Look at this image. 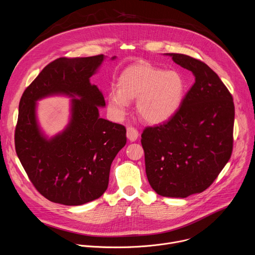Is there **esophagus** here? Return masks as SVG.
Wrapping results in <instances>:
<instances>
[{
    "mask_svg": "<svg viewBox=\"0 0 255 255\" xmlns=\"http://www.w3.org/2000/svg\"><path fill=\"white\" fill-rule=\"evenodd\" d=\"M139 136V133H138V130L132 126H129L127 127V138L130 140V141H135Z\"/></svg>",
    "mask_w": 255,
    "mask_h": 255,
    "instance_id": "esophagus-1",
    "label": "esophagus"
}]
</instances>
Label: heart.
<instances>
[{
    "label": "heart",
    "instance_id": "heart-1",
    "mask_svg": "<svg viewBox=\"0 0 255 255\" xmlns=\"http://www.w3.org/2000/svg\"><path fill=\"white\" fill-rule=\"evenodd\" d=\"M118 91L108 95L109 112L122 119L131 100L137 99V113L145 122L159 124L169 120L178 110L185 94V82L173 70L149 63H137L124 69L117 81Z\"/></svg>",
    "mask_w": 255,
    "mask_h": 255
}]
</instances>
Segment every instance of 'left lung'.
<instances>
[{"label":"left lung","instance_id":"obj_1","mask_svg":"<svg viewBox=\"0 0 255 255\" xmlns=\"http://www.w3.org/2000/svg\"><path fill=\"white\" fill-rule=\"evenodd\" d=\"M168 55L193 72L195 84L169 120L143 130L141 144L151 188L162 197L187 198L207 190L230 159L235 109L232 95L205 62Z\"/></svg>","mask_w":255,"mask_h":255}]
</instances>
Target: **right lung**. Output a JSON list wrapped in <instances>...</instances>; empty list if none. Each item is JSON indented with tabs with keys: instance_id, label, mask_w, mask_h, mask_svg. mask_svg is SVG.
I'll return each mask as SVG.
<instances>
[{
	"instance_id": "1",
	"label": "right lung",
	"mask_w": 255,
	"mask_h": 255,
	"mask_svg": "<svg viewBox=\"0 0 255 255\" xmlns=\"http://www.w3.org/2000/svg\"><path fill=\"white\" fill-rule=\"evenodd\" d=\"M103 59V54L59 57L40 71L21 97L16 153L35 189L53 203L79 206L100 198L108 188L112 161L126 144L125 126L99 117L98 106L106 103L90 78ZM53 93L79 98L73 99L69 127L47 140L35 123L34 102Z\"/></svg>"
}]
</instances>
